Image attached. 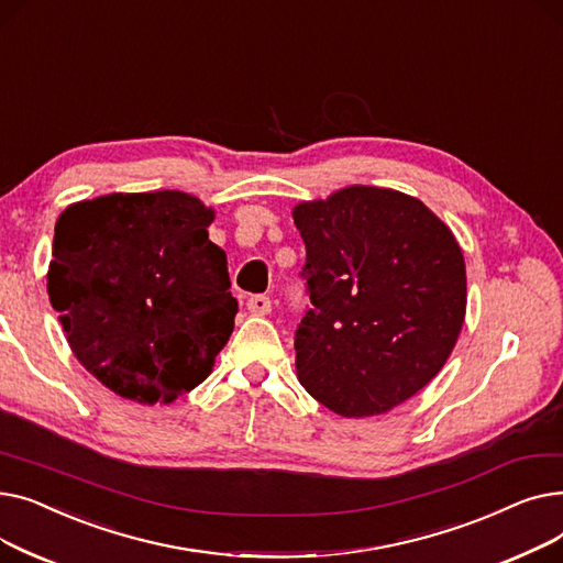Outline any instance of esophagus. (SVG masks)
<instances>
[{
    "label": "esophagus",
    "mask_w": 563,
    "mask_h": 563,
    "mask_svg": "<svg viewBox=\"0 0 563 563\" xmlns=\"http://www.w3.org/2000/svg\"><path fill=\"white\" fill-rule=\"evenodd\" d=\"M246 308H249L251 314L262 317V314H269L272 312V301H269V297H264V294H255V297L249 299Z\"/></svg>",
    "instance_id": "obj_1"
}]
</instances>
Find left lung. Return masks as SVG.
I'll use <instances>...</instances> for the list:
<instances>
[{
  "label": "left lung",
  "instance_id": "obj_1",
  "mask_svg": "<svg viewBox=\"0 0 563 563\" xmlns=\"http://www.w3.org/2000/svg\"><path fill=\"white\" fill-rule=\"evenodd\" d=\"M291 217L310 297L294 338L301 386L342 418L404 404L445 365L465 319L452 230L422 200L363 185Z\"/></svg>",
  "mask_w": 563,
  "mask_h": 563
}]
</instances>
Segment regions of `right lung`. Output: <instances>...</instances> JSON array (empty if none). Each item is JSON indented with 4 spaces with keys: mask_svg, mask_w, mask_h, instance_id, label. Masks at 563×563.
Segmentation results:
<instances>
[{
    "mask_svg": "<svg viewBox=\"0 0 563 563\" xmlns=\"http://www.w3.org/2000/svg\"><path fill=\"white\" fill-rule=\"evenodd\" d=\"M214 210L185 191L109 194L66 207L47 272L75 358L139 404H170L214 367L236 314Z\"/></svg>",
    "mask_w": 563,
    "mask_h": 563,
    "instance_id": "1",
    "label": "right lung"
}]
</instances>
